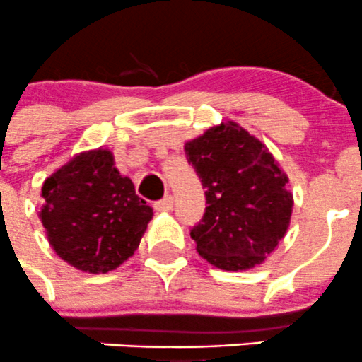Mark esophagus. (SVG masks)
Instances as JSON below:
<instances>
[{"instance_id":"esophagus-1","label":"esophagus","mask_w":362,"mask_h":362,"mask_svg":"<svg viewBox=\"0 0 362 362\" xmlns=\"http://www.w3.org/2000/svg\"><path fill=\"white\" fill-rule=\"evenodd\" d=\"M156 210L157 212H170L173 209V196H164L163 199L156 202Z\"/></svg>"}]
</instances>
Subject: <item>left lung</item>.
Listing matches in <instances>:
<instances>
[{"label": "left lung", "instance_id": "obj_1", "mask_svg": "<svg viewBox=\"0 0 362 362\" xmlns=\"http://www.w3.org/2000/svg\"><path fill=\"white\" fill-rule=\"evenodd\" d=\"M184 148L209 203L191 230L199 255L231 272L265 262L285 237L293 206L278 160L233 120L206 129Z\"/></svg>", "mask_w": 362, "mask_h": 362}]
</instances>
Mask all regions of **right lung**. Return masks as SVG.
<instances>
[{"label": "right lung", "instance_id": "1", "mask_svg": "<svg viewBox=\"0 0 362 362\" xmlns=\"http://www.w3.org/2000/svg\"><path fill=\"white\" fill-rule=\"evenodd\" d=\"M42 198L38 217L51 247L90 274H106L131 258L153 216L107 148L74 156L45 178Z\"/></svg>", "mask_w": 362, "mask_h": 362}]
</instances>
